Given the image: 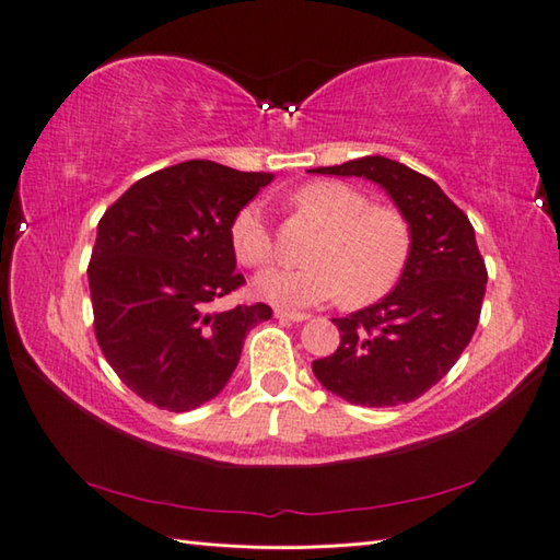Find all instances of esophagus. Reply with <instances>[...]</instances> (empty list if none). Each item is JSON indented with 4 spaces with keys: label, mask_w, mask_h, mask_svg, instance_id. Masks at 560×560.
<instances>
[{
    "label": "esophagus",
    "mask_w": 560,
    "mask_h": 560,
    "mask_svg": "<svg viewBox=\"0 0 560 560\" xmlns=\"http://www.w3.org/2000/svg\"><path fill=\"white\" fill-rule=\"evenodd\" d=\"M276 316L282 322H307L310 314H302V312H290V310H276Z\"/></svg>",
    "instance_id": "1"
}]
</instances>
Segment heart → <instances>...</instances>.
Returning <instances> with one entry per match:
<instances>
[{"instance_id":"obj_1","label":"heart","mask_w":560,"mask_h":560,"mask_svg":"<svg viewBox=\"0 0 560 560\" xmlns=\"http://www.w3.org/2000/svg\"><path fill=\"white\" fill-rule=\"evenodd\" d=\"M290 205L324 231L310 248L307 266H276L253 280V292L278 307L302 310L331 302L368 304L393 290L409 256V226L389 207H371L361 189L336 180H319L294 189ZM231 248L244 266H262L272 258V234L260 202L236 212L229 229Z\"/></svg>"}]
</instances>
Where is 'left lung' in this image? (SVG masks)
<instances>
[{
  "label": "left lung",
  "mask_w": 560,
  "mask_h": 560,
  "mask_svg": "<svg viewBox=\"0 0 560 560\" xmlns=\"http://www.w3.org/2000/svg\"><path fill=\"white\" fill-rule=\"evenodd\" d=\"M310 173L365 177L385 189L409 226V256L395 290L334 319L341 343L312 371L351 405H407L451 371L476 334L488 284L476 231L431 177L385 155Z\"/></svg>",
  "instance_id": "left-lung-1"
}]
</instances>
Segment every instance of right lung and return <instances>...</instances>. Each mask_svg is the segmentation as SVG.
<instances>
[{
  "mask_svg": "<svg viewBox=\"0 0 560 560\" xmlns=\"http://www.w3.org/2000/svg\"><path fill=\"white\" fill-rule=\"evenodd\" d=\"M272 180L185 161L133 183L104 212L88 268L94 334L126 387L167 411L209 402L236 371L268 304L212 312L244 284L231 221Z\"/></svg>",
  "mask_w": 560,
  "mask_h": 560,
  "instance_id": "right-lung-1",
  "label": "right lung"
}]
</instances>
